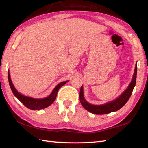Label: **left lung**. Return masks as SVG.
Listing matches in <instances>:
<instances>
[{
	"label": "left lung",
	"instance_id": "obj_1",
	"mask_svg": "<svg viewBox=\"0 0 148 148\" xmlns=\"http://www.w3.org/2000/svg\"><path fill=\"white\" fill-rule=\"evenodd\" d=\"M136 73H137V66H136V65L132 81H131L127 89L123 92L122 95H120L119 98L116 99V100L111 102H109V103H107L106 104L96 106V105L88 103L85 100L84 97H83V87L82 86L79 92V100L82 106L86 110H87L88 111L96 114H105L119 110L127 103V101L130 98L131 94H132L133 90L136 84Z\"/></svg>",
	"mask_w": 148,
	"mask_h": 148
}]
</instances>
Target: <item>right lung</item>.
<instances>
[{
    "instance_id": "obj_1",
    "label": "right lung",
    "mask_w": 148,
    "mask_h": 148,
    "mask_svg": "<svg viewBox=\"0 0 148 148\" xmlns=\"http://www.w3.org/2000/svg\"><path fill=\"white\" fill-rule=\"evenodd\" d=\"M8 81H9L11 89H12L13 95H14L16 97L20 100L21 103H23L24 105H25L27 108L32 110H39V109H45L46 108V107L49 106L50 105L52 104L56 100L59 89H60V88L62 87L63 85H65L67 82V81L63 82L60 83V84H58L54 88V89L53 90L52 92L51 93L50 96H48V97L45 98H42V99H36V98H29V97H28V96H23L17 92V90L15 89L14 86L13 85L12 80H11L9 72H8Z\"/></svg>"
}]
</instances>
